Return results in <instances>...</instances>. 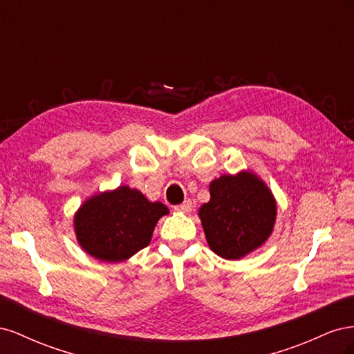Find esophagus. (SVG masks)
Returning <instances> with one entry per match:
<instances>
[{
	"label": "esophagus",
	"instance_id": "obj_1",
	"mask_svg": "<svg viewBox=\"0 0 354 354\" xmlns=\"http://www.w3.org/2000/svg\"><path fill=\"white\" fill-rule=\"evenodd\" d=\"M192 201L190 199H187V201H185L183 203H180V205H176L174 207V209H177V211H181V212H190L192 211Z\"/></svg>",
	"mask_w": 354,
	"mask_h": 354
}]
</instances>
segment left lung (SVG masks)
Segmentation results:
<instances>
[{
	"label": "left lung",
	"instance_id": "8db88e82",
	"mask_svg": "<svg viewBox=\"0 0 354 354\" xmlns=\"http://www.w3.org/2000/svg\"><path fill=\"white\" fill-rule=\"evenodd\" d=\"M209 202L199 209L209 248L227 260L259 248L273 230L276 202L251 173L221 176L209 185Z\"/></svg>",
	"mask_w": 354,
	"mask_h": 354
}]
</instances>
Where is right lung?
Masks as SVG:
<instances>
[{"instance_id":"right-lung-1","label":"right lung","mask_w":354,"mask_h":354,"mask_svg":"<svg viewBox=\"0 0 354 354\" xmlns=\"http://www.w3.org/2000/svg\"><path fill=\"white\" fill-rule=\"evenodd\" d=\"M165 214L164 203L149 202L138 190L121 186L85 202L75 216V232L80 245L95 259L124 261L146 248Z\"/></svg>"}]
</instances>
